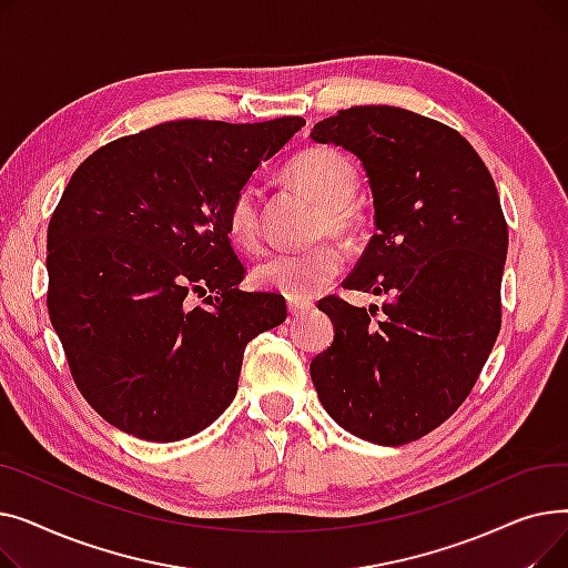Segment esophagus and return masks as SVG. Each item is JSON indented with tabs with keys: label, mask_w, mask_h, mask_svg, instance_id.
Segmentation results:
<instances>
[{
	"label": "esophagus",
	"mask_w": 568,
	"mask_h": 568,
	"mask_svg": "<svg viewBox=\"0 0 568 568\" xmlns=\"http://www.w3.org/2000/svg\"><path fill=\"white\" fill-rule=\"evenodd\" d=\"M313 308L311 302H302V300H287V311L292 317H302L304 313H308Z\"/></svg>",
	"instance_id": "esophagus-1"
}]
</instances>
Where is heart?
Masks as SVG:
<instances>
[{
  "label": "heart",
  "instance_id": "obj_1",
  "mask_svg": "<svg viewBox=\"0 0 568 568\" xmlns=\"http://www.w3.org/2000/svg\"><path fill=\"white\" fill-rule=\"evenodd\" d=\"M287 182L308 191L320 200V209L313 216V236L326 232L338 236H352L362 227L364 214L356 204L354 193L359 189V174L354 165L329 146H311L294 156L285 168ZM227 234L244 251H257L262 244V214L260 193L255 186L239 189L227 206L225 216ZM343 266L341 248L320 239V242L281 251L268 255L253 268V281L266 292H276L287 300H311L329 285Z\"/></svg>",
  "mask_w": 568,
  "mask_h": 568
}]
</instances>
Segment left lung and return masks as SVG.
Returning <instances> with one entry per match:
<instances>
[{"label": "left lung", "mask_w": 568, "mask_h": 568, "mask_svg": "<svg viewBox=\"0 0 568 568\" xmlns=\"http://www.w3.org/2000/svg\"><path fill=\"white\" fill-rule=\"evenodd\" d=\"M362 161L375 227L345 290L386 294L356 308L317 306L336 336L311 362L320 403L347 433L400 446L442 426L481 375L501 326L506 227L493 176L474 146L437 119L354 105L311 131Z\"/></svg>", "instance_id": "left-lung-1"}]
</instances>
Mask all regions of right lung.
Instances as JSON below:
<instances>
[{"mask_svg": "<svg viewBox=\"0 0 568 568\" xmlns=\"http://www.w3.org/2000/svg\"><path fill=\"white\" fill-rule=\"evenodd\" d=\"M304 124L176 119L73 172L48 225V313L78 392L114 428L149 442L204 430L236 394L246 345L285 322L281 294L236 287L246 268L225 216Z\"/></svg>", "mask_w": 568, "mask_h": 568, "instance_id": "1", "label": "right lung"}]
</instances>
